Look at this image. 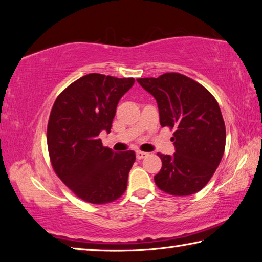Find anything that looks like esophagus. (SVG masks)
Listing matches in <instances>:
<instances>
[{
    "instance_id": "esophagus-1",
    "label": "esophagus",
    "mask_w": 262,
    "mask_h": 262,
    "mask_svg": "<svg viewBox=\"0 0 262 262\" xmlns=\"http://www.w3.org/2000/svg\"><path fill=\"white\" fill-rule=\"evenodd\" d=\"M148 154L147 152H143V151H136V158L137 159H142L144 157H147Z\"/></svg>"
}]
</instances>
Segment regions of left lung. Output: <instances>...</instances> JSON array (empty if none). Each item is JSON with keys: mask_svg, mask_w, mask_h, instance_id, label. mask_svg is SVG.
Wrapping results in <instances>:
<instances>
[{"mask_svg": "<svg viewBox=\"0 0 262 262\" xmlns=\"http://www.w3.org/2000/svg\"><path fill=\"white\" fill-rule=\"evenodd\" d=\"M157 101L162 127L174 129L176 152L157 154V187L174 196L201 190L215 173L225 149V125L219 103L200 83L179 73L137 78Z\"/></svg>", "mask_w": 262, "mask_h": 262, "instance_id": "left-lung-1", "label": "left lung"}]
</instances>
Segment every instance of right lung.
I'll use <instances>...</instances> for the list:
<instances>
[{"instance_id":"obj_1","label":"right lung","mask_w":262,"mask_h":262,"mask_svg":"<svg viewBox=\"0 0 262 262\" xmlns=\"http://www.w3.org/2000/svg\"><path fill=\"white\" fill-rule=\"evenodd\" d=\"M134 82V78L88 74L66 88L52 107L47 147L53 170L89 203L113 202L127 188L135 152H115L104 147L99 133L111 132L119 100Z\"/></svg>"}]
</instances>
